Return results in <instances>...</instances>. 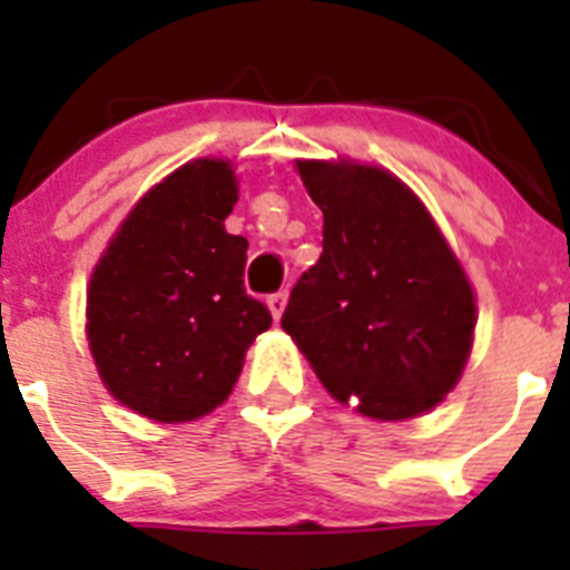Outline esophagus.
I'll return each mask as SVG.
<instances>
[{
    "instance_id": "34e87169",
    "label": "esophagus",
    "mask_w": 570,
    "mask_h": 570,
    "mask_svg": "<svg viewBox=\"0 0 570 570\" xmlns=\"http://www.w3.org/2000/svg\"><path fill=\"white\" fill-rule=\"evenodd\" d=\"M285 302H288V294L285 291H276V294L268 296V308L274 314V320H279L282 311H285Z\"/></svg>"
}]
</instances>
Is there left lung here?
Returning a JSON list of instances; mask_svg holds the SVG:
<instances>
[{"label":"left lung","instance_id":"obj_1","mask_svg":"<svg viewBox=\"0 0 570 570\" xmlns=\"http://www.w3.org/2000/svg\"><path fill=\"white\" fill-rule=\"evenodd\" d=\"M322 210V254L282 328L322 385L374 420H407L456 385L476 305L422 203L387 170L296 163Z\"/></svg>","mask_w":570,"mask_h":570}]
</instances>
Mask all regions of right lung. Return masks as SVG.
Segmentation results:
<instances>
[{"mask_svg":"<svg viewBox=\"0 0 570 570\" xmlns=\"http://www.w3.org/2000/svg\"><path fill=\"white\" fill-rule=\"evenodd\" d=\"M234 170L196 159L130 210L90 276L88 342L102 382L156 422L228 400L271 311L245 291L248 239L225 230Z\"/></svg>","mask_w":570,"mask_h":570,"instance_id":"right-lung-1","label":"right lung"}]
</instances>
